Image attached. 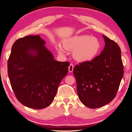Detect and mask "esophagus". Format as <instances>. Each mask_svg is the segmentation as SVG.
Returning a JSON list of instances; mask_svg holds the SVG:
<instances>
[{"label": "esophagus", "instance_id": "esophagus-1", "mask_svg": "<svg viewBox=\"0 0 132 132\" xmlns=\"http://www.w3.org/2000/svg\"><path fill=\"white\" fill-rule=\"evenodd\" d=\"M73 70H74V65L72 64H70V65L68 67V71L69 72H72L73 71Z\"/></svg>", "mask_w": 132, "mask_h": 132}]
</instances>
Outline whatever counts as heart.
Wrapping results in <instances>:
<instances>
[{"label": "heart", "instance_id": "heart-1", "mask_svg": "<svg viewBox=\"0 0 132 132\" xmlns=\"http://www.w3.org/2000/svg\"><path fill=\"white\" fill-rule=\"evenodd\" d=\"M65 49L73 51L72 56L79 62L91 61L98 55L101 49V43L98 38L86 34L75 36L63 42ZM57 50L64 53V49L61 45H58Z\"/></svg>", "mask_w": 132, "mask_h": 132}]
</instances>
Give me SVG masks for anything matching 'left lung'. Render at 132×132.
I'll list each match as a JSON object with an SVG mask.
<instances>
[{
  "label": "left lung",
  "mask_w": 132,
  "mask_h": 132,
  "mask_svg": "<svg viewBox=\"0 0 132 132\" xmlns=\"http://www.w3.org/2000/svg\"><path fill=\"white\" fill-rule=\"evenodd\" d=\"M103 37L105 46L101 54L77 65L73 70L79 100L91 109L107 105L115 98L123 76L119 46L105 36Z\"/></svg>",
  "instance_id": "left-lung-1"
}]
</instances>
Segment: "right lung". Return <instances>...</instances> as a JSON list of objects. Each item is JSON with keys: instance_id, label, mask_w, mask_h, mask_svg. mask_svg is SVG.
I'll return each instance as SVG.
<instances>
[{"instance_id": "obj_1", "label": "right lung", "mask_w": 132, "mask_h": 132, "mask_svg": "<svg viewBox=\"0 0 132 132\" xmlns=\"http://www.w3.org/2000/svg\"><path fill=\"white\" fill-rule=\"evenodd\" d=\"M40 36L17 39L7 61V72L15 96L23 105L42 109L53 102L68 62L54 60Z\"/></svg>"}]
</instances>
